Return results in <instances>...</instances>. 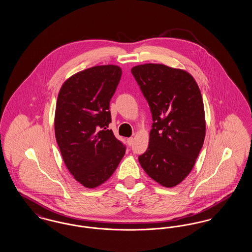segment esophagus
<instances>
[{
    "mask_svg": "<svg viewBox=\"0 0 252 252\" xmlns=\"http://www.w3.org/2000/svg\"><path fill=\"white\" fill-rule=\"evenodd\" d=\"M133 142H134V139L133 138H128L127 139V144H128V145L129 146H131L132 144H133Z\"/></svg>",
    "mask_w": 252,
    "mask_h": 252,
    "instance_id": "1",
    "label": "esophagus"
}]
</instances>
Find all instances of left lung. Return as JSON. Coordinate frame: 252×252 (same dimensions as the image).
<instances>
[{
	"label": "left lung",
	"mask_w": 252,
	"mask_h": 252,
	"mask_svg": "<svg viewBox=\"0 0 252 252\" xmlns=\"http://www.w3.org/2000/svg\"><path fill=\"white\" fill-rule=\"evenodd\" d=\"M152 114L149 145L139 162L164 187L180 184L203 146L206 124L199 88L189 72L162 64L131 69Z\"/></svg>",
	"instance_id": "obj_1"
}]
</instances>
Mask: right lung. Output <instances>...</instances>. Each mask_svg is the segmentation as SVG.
Segmentation results:
<instances>
[{"instance_id":"right-lung-1","label":"right lung","mask_w":252,"mask_h":252,"mask_svg":"<svg viewBox=\"0 0 252 252\" xmlns=\"http://www.w3.org/2000/svg\"><path fill=\"white\" fill-rule=\"evenodd\" d=\"M115 65L89 68L73 74L58 96L55 133L63 160L87 188L108 180L126 153V145L108 129L110 99L120 82Z\"/></svg>"}]
</instances>
